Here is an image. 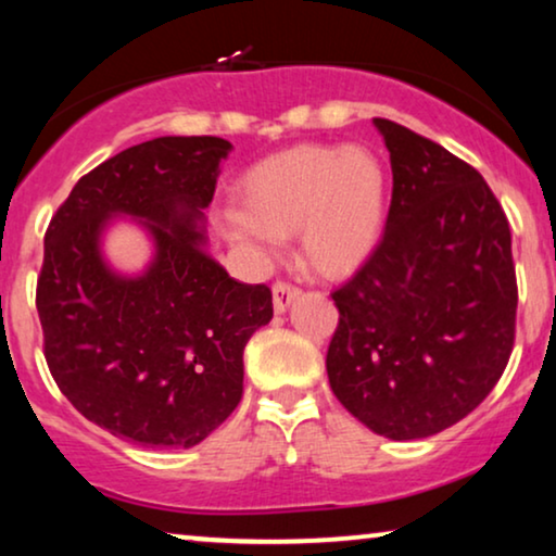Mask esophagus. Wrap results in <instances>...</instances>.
Instances as JSON below:
<instances>
[{
    "instance_id": "obj_1",
    "label": "esophagus",
    "mask_w": 556,
    "mask_h": 556,
    "mask_svg": "<svg viewBox=\"0 0 556 556\" xmlns=\"http://www.w3.org/2000/svg\"><path fill=\"white\" fill-rule=\"evenodd\" d=\"M299 295L301 288L286 283V280H278V283L273 286V308H276V314H286L288 306H291Z\"/></svg>"
}]
</instances>
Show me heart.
<instances>
[{
  "mask_svg": "<svg viewBox=\"0 0 556 556\" xmlns=\"http://www.w3.org/2000/svg\"><path fill=\"white\" fill-rule=\"evenodd\" d=\"M238 200L223 235L255 265H268L280 240L299 232L303 261L326 278H344L382 240L390 179L382 159L359 143H301L250 166Z\"/></svg>",
  "mask_w": 556,
  "mask_h": 556,
  "instance_id": "heart-1",
  "label": "heart"
}]
</instances>
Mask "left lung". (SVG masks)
I'll list each match as a JSON object with an SVG mask.
<instances>
[{
  "mask_svg": "<svg viewBox=\"0 0 556 556\" xmlns=\"http://www.w3.org/2000/svg\"><path fill=\"white\" fill-rule=\"evenodd\" d=\"M392 164L382 240L331 293L337 400L390 440L430 438L489 397L514 349L511 230L491 187L440 143L375 118Z\"/></svg>",
  "mask_w": 556,
  "mask_h": 556,
  "instance_id": "obj_1",
  "label": "left lung"
}]
</instances>
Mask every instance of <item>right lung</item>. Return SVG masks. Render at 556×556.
I'll list each match as a JSON object with an SVG mask.
<instances>
[{
    "instance_id": "right-lung-1",
    "label": "right lung",
    "mask_w": 556,
    "mask_h": 556,
    "mask_svg": "<svg viewBox=\"0 0 556 556\" xmlns=\"http://www.w3.org/2000/svg\"><path fill=\"white\" fill-rule=\"evenodd\" d=\"M230 151L217 136H162L121 151L73 187L45 232V359L73 407L111 435L192 447L242 397V352L273 318V295L238 283L204 250V210ZM118 216L152 240L139 274L102 255Z\"/></svg>"
}]
</instances>
